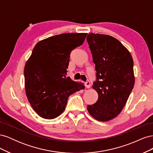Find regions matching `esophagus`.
<instances>
[{
	"instance_id": "1",
	"label": "esophagus",
	"mask_w": 153,
	"mask_h": 153,
	"mask_svg": "<svg viewBox=\"0 0 153 153\" xmlns=\"http://www.w3.org/2000/svg\"><path fill=\"white\" fill-rule=\"evenodd\" d=\"M85 85L86 88H89L91 87V83L89 80H87V82L85 83Z\"/></svg>"
}]
</instances>
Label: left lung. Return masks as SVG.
<instances>
[{
    "label": "left lung",
    "instance_id": "left-lung-1",
    "mask_svg": "<svg viewBox=\"0 0 153 153\" xmlns=\"http://www.w3.org/2000/svg\"><path fill=\"white\" fill-rule=\"evenodd\" d=\"M87 41L96 71L92 88L98 94V100L88 105L87 110L98 121H108L121 112L133 88V59L112 36L90 33Z\"/></svg>",
    "mask_w": 153,
    "mask_h": 153
}]
</instances>
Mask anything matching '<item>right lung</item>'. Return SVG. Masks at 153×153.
<instances>
[{"label":"right lung","instance_id":"add662e5","mask_svg":"<svg viewBox=\"0 0 153 153\" xmlns=\"http://www.w3.org/2000/svg\"><path fill=\"white\" fill-rule=\"evenodd\" d=\"M86 33H65L36 45L24 69L26 95L40 117L52 119L66 108L68 97L84 86L66 77L71 51L84 42Z\"/></svg>","mask_w":153,"mask_h":153}]
</instances>
